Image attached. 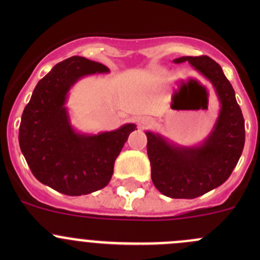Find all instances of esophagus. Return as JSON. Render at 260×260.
Segmentation results:
<instances>
[{"label": "esophagus", "mask_w": 260, "mask_h": 260, "mask_svg": "<svg viewBox=\"0 0 260 260\" xmlns=\"http://www.w3.org/2000/svg\"><path fill=\"white\" fill-rule=\"evenodd\" d=\"M140 122L142 125H149L152 123V120L149 119V118H141Z\"/></svg>", "instance_id": "obj_1"}]
</instances>
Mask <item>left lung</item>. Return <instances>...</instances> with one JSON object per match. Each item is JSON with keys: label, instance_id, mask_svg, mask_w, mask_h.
<instances>
[{"label": "left lung", "instance_id": "left-lung-1", "mask_svg": "<svg viewBox=\"0 0 260 260\" xmlns=\"http://www.w3.org/2000/svg\"><path fill=\"white\" fill-rule=\"evenodd\" d=\"M174 61H188L211 81L221 104L219 117L210 136L196 147L176 146L159 135L146 132L147 154L152 182L159 192L172 199H195L229 179L242 156L245 125L234 89L217 62L206 55Z\"/></svg>", "mask_w": 260, "mask_h": 260}]
</instances>
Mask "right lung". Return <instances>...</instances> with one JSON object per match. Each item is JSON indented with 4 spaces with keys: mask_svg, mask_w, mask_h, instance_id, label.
<instances>
[{
    "mask_svg": "<svg viewBox=\"0 0 260 260\" xmlns=\"http://www.w3.org/2000/svg\"><path fill=\"white\" fill-rule=\"evenodd\" d=\"M101 62L72 56L55 65L35 86L21 117L18 142L31 172L41 183L69 196L106 187L114 161L136 125L112 132H75L65 108L68 91L80 78L108 73Z\"/></svg>",
    "mask_w": 260,
    "mask_h": 260,
    "instance_id": "1",
    "label": "right lung"
}]
</instances>
